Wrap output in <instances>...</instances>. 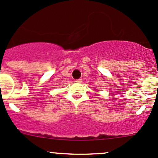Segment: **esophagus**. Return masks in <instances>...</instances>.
<instances>
[{
  "mask_svg": "<svg viewBox=\"0 0 158 158\" xmlns=\"http://www.w3.org/2000/svg\"><path fill=\"white\" fill-rule=\"evenodd\" d=\"M82 82V79H76V82H78V83H81Z\"/></svg>",
  "mask_w": 158,
  "mask_h": 158,
  "instance_id": "obj_1",
  "label": "esophagus"
}]
</instances>
